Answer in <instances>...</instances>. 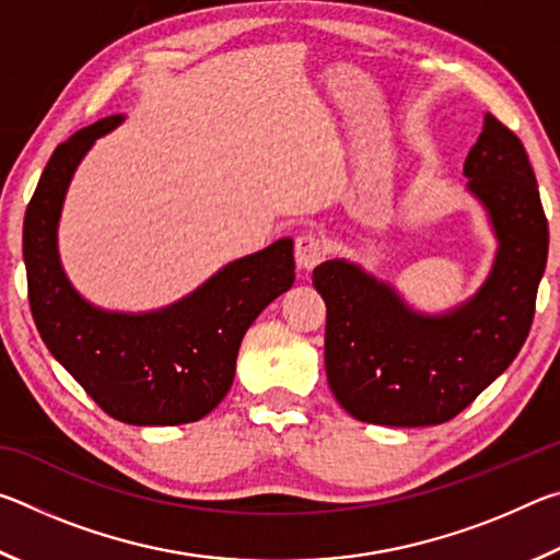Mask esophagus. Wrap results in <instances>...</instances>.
<instances>
[{"label":"esophagus","instance_id":"1","mask_svg":"<svg viewBox=\"0 0 560 560\" xmlns=\"http://www.w3.org/2000/svg\"><path fill=\"white\" fill-rule=\"evenodd\" d=\"M326 257V246L318 240L316 234H301L296 242H293V259H296V267L301 271H311L318 267Z\"/></svg>","mask_w":560,"mask_h":560}]
</instances>
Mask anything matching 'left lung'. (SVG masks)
<instances>
[{
    "instance_id": "1",
    "label": "left lung",
    "mask_w": 560,
    "mask_h": 560,
    "mask_svg": "<svg viewBox=\"0 0 560 560\" xmlns=\"http://www.w3.org/2000/svg\"><path fill=\"white\" fill-rule=\"evenodd\" d=\"M469 192L499 240L485 287L442 316L417 314L343 259L314 269L326 301V375L355 420L424 428L457 417L506 371L534 324L548 222L521 140L491 113L464 160Z\"/></svg>"
}]
</instances>
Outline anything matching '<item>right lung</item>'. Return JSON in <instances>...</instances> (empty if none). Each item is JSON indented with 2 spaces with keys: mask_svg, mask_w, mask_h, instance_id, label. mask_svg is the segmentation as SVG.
I'll return each instance as SVG.
<instances>
[{
  "mask_svg": "<svg viewBox=\"0 0 560 560\" xmlns=\"http://www.w3.org/2000/svg\"><path fill=\"white\" fill-rule=\"evenodd\" d=\"M122 120L108 116L54 150L24 217L30 306L51 355L113 420L195 422L230 393L246 328L293 283V242L226 264L187 299L153 314H113L83 301L56 249L66 189L81 158Z\"/></svg>",
  "mask_w": 560,
  "mask_h": 560,
  "instance_id": "1",
  "label": "right lung"
}]
</instances>
